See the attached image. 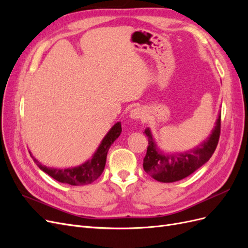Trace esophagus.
I'll return each instance as SVG.
<instances>
[{
    "instance_id": "34e87169",
    "label": "esophagus",
    "mask_w": 248,
    "mask_h": 248,
    "mask_svg": "<svg viewBox=\"0 0 248 248\" xmlns=\"http://www.w3.org/2000/svg\"><path fill=\"white\" fill-rule=\"evenodd\" d=\"M129 117L133 120H140V119H145V111L142 110L140 108H134L130 110Z\"/></svg>"
}]
</instances>
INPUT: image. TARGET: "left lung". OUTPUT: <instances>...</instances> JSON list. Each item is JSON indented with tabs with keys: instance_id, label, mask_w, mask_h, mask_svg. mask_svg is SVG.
<instances>
[{
	"instance_id": "obj_1",
	"label": "left lung",
	"mask_w": 248,
	"mask_h": 248,
	"mask_svg": "<svg viewBox=\"0 0 248 248\" xmlns=\"http://www.w3.org/2000/svg\"><path fill=\"white\" fill-rule=\"evenodd\" d=\"M220 112L210 137L194 149L183 153L164 154L157 148L151 130L147 128L144 133L148 137L149 146L144 158L145 171L155 180L163 183H171L191 175L205 164L214 153L220 136Z\"/></svg>"
}]
</instances>
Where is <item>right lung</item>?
<instances>
[{
	"mask_svg": "<svg viewBox=\"0 0 248 248\" xmlns=\"http://www.w3.org/2000/svg\"><path fill=\"white\" fill-rule=\"evenodd\" d=\"M121 132V122H118L111 127L110 130L107 133V136L104 137L97 151L92 156V158L76 168L64 170L47 168L46 166H42L38 160H34L41 170L46 172L47 175L59 182L76 186L91 184L102 174L104 167H106L108 149L112 145V142L119 138Z\"/></svg>",
	"mask_w": 248,
	"mask_h": 248,
	"instance_id": "obj_1",
	"label": "right lung"
}]
</instances>
